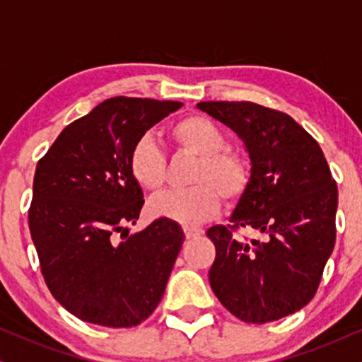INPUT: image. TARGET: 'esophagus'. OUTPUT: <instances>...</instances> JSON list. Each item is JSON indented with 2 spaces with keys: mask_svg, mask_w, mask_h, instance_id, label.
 Instances as JSON below:
<instances>
[{
  "mask_svg": "<svg viewBox=\"0 0 362 362\" xmlns=\"http://www.w3.org/2000/svg\"><path fill=\"white\" fill-rule=\"evenodd\" d=\"M184 232H185L187 239H195V237H200L204 234L202 228H195V227H185Z\"/></svg>",
  "mask_w": 362,
  "mask_h": 362,
  "instance_id": "34e87169",
  "label": "esophagus"
}]
</instances>
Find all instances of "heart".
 <instances>
[{
  "label": "heart",
  "instance_id": "1",
  "mask_svg": "<svg viewBox=\"0 0 362 362\" xmlns=\"http://www.w3.org/2000/svg\"><path fill=\"white\" fill-rule=\"evenodd\" d=\"M168 136L180 152L197 157L190 184L182 192H167L150 202V212L184 227H197L218 212L222 197L239 200L249 185L244 155L226 147L222 130L207 117L192 113L168 128ZM128 170L141 189L157 194L165 185V155L153 139L141 136L128 155Z\"/></svg>",
  "mask_w": 362,
  "mask_h": 362
}]
</instances>
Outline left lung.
<instances>
[{
    "instance_id": "8db88e82",
    "label": "left lung",
    "mask_w": 362,
    "mask_h": 362,
    "mask_svg": "<svg viewBox=\"0 0 362 362\" xmlns=\"http://www.w3.org/2000/svg\"><path fill=\"white\" fill-rule=\"evenodd\" d=\"M244 140L252 168L228 226H214V294L244 322L265 324L309 304L336 242L337 185L321 147L294 118L252 102H200ZM260 231L262 241L233 235Z\"/></svg>"
}]
</instances>
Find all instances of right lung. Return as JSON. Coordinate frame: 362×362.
Masks as SVG:
<instances>
[{
    "instance_id": "obj_1",
    "label": "right lung",
    "mask_w": 362,
    "mask_h": 362,
    "mask_svg": "<svg viewBox=\"0 0 362 362\" xmlns=\"http://www.w3.org/2000/svg\"><path fill=\"white\" fill-rule=\"evenodd\" d=\"M180 102L113 97L71 122L40 158L30 234L49 292L68 313L105 327H134L153 313L180 247L178 223L139 221L144 192L128 170L135 141ZM120 235V237H122Z\"/></svg>"
}]
</instances>
